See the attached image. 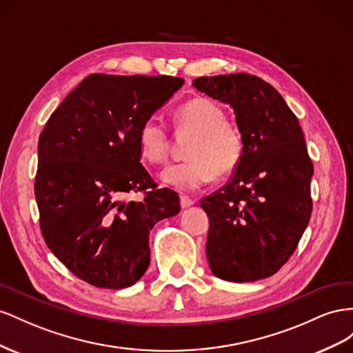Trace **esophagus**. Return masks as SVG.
<instances>
[{
  "instance_id": "esophagus-1",
  "label": "esophagus",
  "mask_w": 353,
  "mask_h": 353,
  "mask_svg": "<svg viewBox=\"0 0 353 353\" xmlns=\"http://www.w3.org/2000/svg\"><path fill=\"white\" fill-rule=\"evenodd\" d=\"M194 204H195V201L190 196H186V195L180 196V205H182V208H188V207L194 205Z\"/></svg>"
}]
</instances>
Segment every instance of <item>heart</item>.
<instances>
[{
  "label": "heart",
  "mask_w": 353,
  "mask_h": 353,
  "mask_svg": "<svg viewBox=\"0 0 353 353\" xmlns=\"http://www.w3.org/2000/svg\"><path fill=\"white\" fill-rule=\"evenodd\" d=\"M179 125L194 130L189 159L167 165L161 180L171 188L194 192L208 185L216 173L226 176L238 167L245 150L241 130L226 123L223 109L208 99H194L183 103L176 112ZM140 154L150 163H163L168 155L170 139L163 119L148 117L137 133Z\"/></svg>",
  "instance_id": "1"
}]
</instances>
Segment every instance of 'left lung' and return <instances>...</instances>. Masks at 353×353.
<instances>
[{"label": "left lung", "instance_id": "1", "mask_svg": "<svg viewBox=\"0 0 353 353\" xmlns=\"http://www.w3.org/2000/svg\"><path fill=\"white\" fill-rule=\"evenodd\" d=\"M192 85L234 109L245 140L229 183L201 199L210 269L230 283L272 276L296 251L312 213L314 164L297 117L256 75L199 77Z\"/></svg>", "mask_w": 353, "mask_h": 353}]
</instances>
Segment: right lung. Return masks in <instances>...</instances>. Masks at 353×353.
I'll return each instance as SVG.
<instances>
[{
    "label": "right lung",
    "mask_w": 353,
    "mask_h": 353,
    "mask_svg": "<svg viewBox=\"0 0 353 353\" xmlns=\"http://www.w3.org/2000/svg\"><path fill=\"white\" fill-rule=\"evenodd\" d=\"M182 78L92 74L48 118L38 140L35 198L52 253L99 288H125L150 261L149 232L180 211L140 163L137 133ZM146 192L143 201H125Z\"/></svg>",
    "instance_id": "right-lung-1"
}]
</instances>
